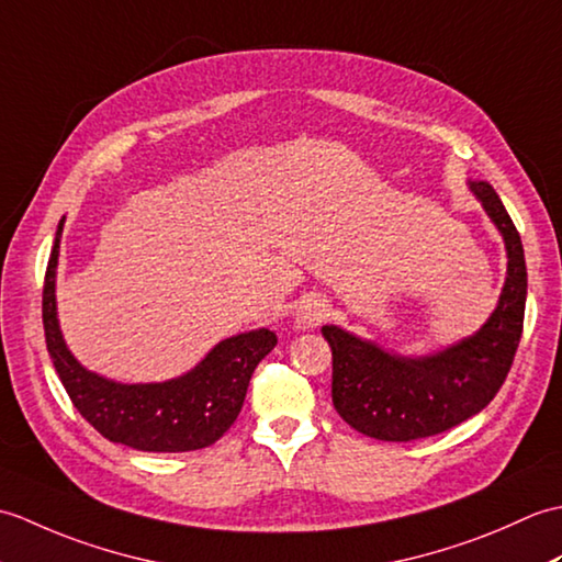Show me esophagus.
I'll use <instances>...</instances> for the list:
<instances>
[{"mask_svg": "<svg viewBox=\"0 0 562 562\" xmlns=\"http://www.w3.org/2000/svg\"><path fill=\"white\" fill-rule=\"evenodd\" d=\"M328 316H330V304L318 294H306L300 302V306H296V324L306 328L318 326L321 321H326Z\"/></svg>", "mask_w": 562, "mask_h": 562, "instance_id": "obj_1", "label": "esophagus"}]
</instances>
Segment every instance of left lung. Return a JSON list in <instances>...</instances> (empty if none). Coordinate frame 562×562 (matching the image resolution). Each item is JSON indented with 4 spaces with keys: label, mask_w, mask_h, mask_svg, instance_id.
Here are the masks:
<instances>
[{
    "label": "left lung",
    "mask_w": 562,
    "mask_h": 562,
    "mask_svg": "<svg viewBox=\"0 0 562 562\" xmlns=\"http://www.w3.org/2000/svg\"><path fill=\"white\" fill-rule=\"evenodd\" d=\"M505 238L507 278L491 318L457 345L401 357L338 326L321 333L333 352V405L357 432L411 441L445 432L481 413L505 384L519 348L527 306V262L517 226L491 183L469 181Z\"/></svg>",
    "instance_id": "obj_1"
}]
</instances>
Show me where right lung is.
I'll use <instances>...</instances> for the list:
<instances>
[{
  "label": "right lung",
  "mask_w": 562,
  "mask_h": 562,
  "mask_svg": "<svg viewBox=\"0 0 562 562\" xmlns=\"http://www.w3.org/2000/svg\"><path fill=\"white\" fill-rule=\"evenodd\" d=\"M65 217L45 270L43 328L67 396L93 429L139 451H195L214 445L241 413L248 381L278 336L268 328L222 340L188 374L161 384H121L89 372L69 352L57 321L55 274Z\"/></svg>",
  "instance_id": "1"
}]
</instances>
